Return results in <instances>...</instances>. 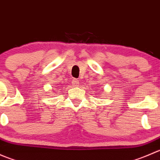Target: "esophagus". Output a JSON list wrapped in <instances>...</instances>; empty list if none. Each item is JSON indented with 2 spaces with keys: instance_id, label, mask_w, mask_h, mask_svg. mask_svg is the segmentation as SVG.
<instances>
[{
  "instance_id": "1",
  "label": "esophagus",
  "mask_w": 160,
  "mask_h": 160,
  "mask_svg": "<svg viewBox=\"0 0 160 160\" xmlns=\"http://www.w3.org/2000/svg\"><path fill=\"white\" fill-rule=\"evenodd\" d=\"M79 83H80V81H79V80H77V79H73V80H72V84L73 85L74 87L79 86Z\"/></svg>"
}]
</instances>
